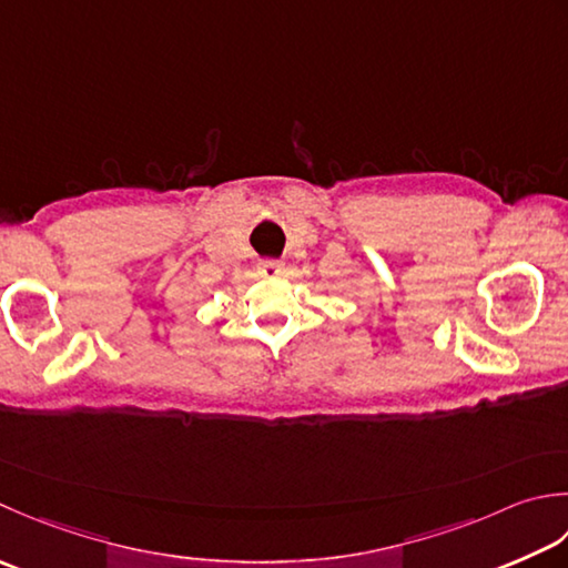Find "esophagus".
<instances>
[{
	"instance_id": "1",
	"label": "esophagus",
	"mask_w": 568,
	"mask_h": 568,
	"mask_svg": "<svg viewBox=\"0 0 568 568\" xmlns=\"http://www.w3.org/2000/svg\"><path fill=\"white\" fill-rule=\"evenodd\" d=\"M283 263L281 261H261L258 263V275L261 277H268V281H273V277H281L283 275Z\"/></svg>"
}]
</instances>
